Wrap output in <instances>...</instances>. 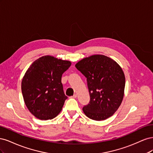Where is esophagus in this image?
I'll list each match as a JSON object with an SVG mask.
<instances>
[{
  "instance_id": "esophagus-1",
  "label": "esophagus",
  "mask_w": 153,
  "mask_h": 153,
  "mask_svg": "<svg viewBox=\"0 0 153 153\" xmlns=\"http://www.w3.org/2000/svg\"><path fill=\"white\" fill-rule=\"evenodd\" d=\"M76 97H77V95L75 94H74L73 96H71V98H76Z\"/></svg>"
}]
</instances>
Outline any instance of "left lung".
Returning <instances> with one entry per match:
<instances>
[{
    "mask_svg": "<svg viewBox=\"0 0 153 153\" xmlns=\"http://www.w3.org/2000/svg\"><path fill=\"white\" fill-rule=\"evenodd\" d=\"M75 67L87 78L90 101L82 109L86 116L95 121L112 116L124 97L125 76L122 68L103 55L83 59Z\"/></svg>",
    "mask_w": 153,
    "mask_h": 153,
    "instance_id": "obj_1",
    "label": "left lung"
}]
</instances>
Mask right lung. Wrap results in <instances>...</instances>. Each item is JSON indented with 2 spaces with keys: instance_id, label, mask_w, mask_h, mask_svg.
Returning a JSON list of instances; mask_svg holds the SVG:
<instances>
[{
  "instance_id": "obj_1",
  "label": "right lung",
  "mask_w": 153,
  "mask_h": 153,
  "mask_svg": "<svg viewBox=\"0 0 153 153\" xmlns=\"http://www.w3.org/2000/svg\"><path fill=\"white\" fill-rule=\"evenodd\" d=\"M71 62L47 55L27 69L22 81V92L30 112L41 120L52 119L62 110L68 97L64 94L62 75Z\"/></svg>"
}]
</instances>
